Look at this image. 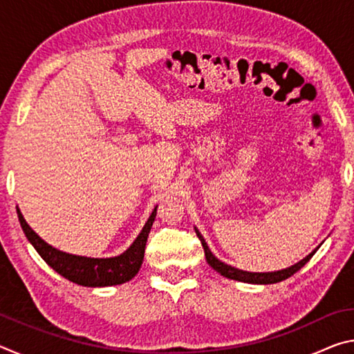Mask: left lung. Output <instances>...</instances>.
<instances>
[{
    "label": "left lung",
    "mask_w": 354,
    "mask_h": 354,
    "mask_svg": "<svg viewBox=\"0 0 354 354\" xmlns=\"http://www.w3.org/2000/svg\"><path fill=\"white\" fill-rule=\"evenodd\" d=\"M196 236H198L200 242L203 245V248H205V254H206V261L209 266H211L214 270H217L220 274H223L225 278H230V279H236V281H242V283H250V284H274V283H279V281H284L287 278H290L293 273H297L299 268L306 266L309 262L310 257L314 256V253L317 250H314L313 253L309 256L304 257L303 261H299L295 266H292L289 268H286V270H281V272H273V273H250V272H243V270H239V268H234L231 266H226V263L220 262L217 257H215L211 250H209L207 243L205 242V239L198 232V230H195Z\"/></svg>",
    "instance_id": "1"
}]
</instances>
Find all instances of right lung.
<instances>
[{
	"label": "right lung",
	"mask_w": 354,
	"mask_h": 354,
	"mask_svg": "<svg viewBox=\"0 0 354 354\" xmlns=\"http://www.w3.org/2000/svg\"><path fill=\"white\" fill-rule=\"evenodd\" d=\"M17 214H19L21 230L25 231L28 241L32 243V247L37 250V253L44 257V261L53 270H56L59 274H62L64 278H67L75 284L86 287H106L127 283L139 272L143 254H145L147 239L156 217V209L149 215L148 221L134 243L123 254L109 257V259H92V257L62 253V251L53 248L51 245H48L35 234L23 218L19 209H17Z\"/></svg>",
	"instance_id": "obj_1"
}]
</instances>
